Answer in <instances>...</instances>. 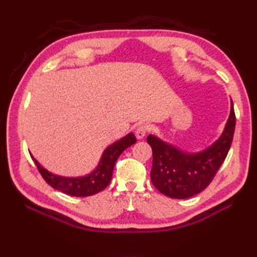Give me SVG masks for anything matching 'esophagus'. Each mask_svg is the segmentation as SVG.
Listing matches in <instances>:
<instances>
[{
    "label": "esophagus",
    "mask_w": 257,
    "mask_h": 257,
    "mask_svg": "<svg viewBox=\"0 0 257 257\" xmlns=\"http://www.w3.org/2000/svg\"><path fill=\"white\" fill-rule=\"evenodd\" d=\"M149 126L148 125H139L138 127H137V130H136V137L138 138V139H143L147 134H148V132H149Z\"/></svg>",
    "instance_id": "obj_1"
}]
</instances>
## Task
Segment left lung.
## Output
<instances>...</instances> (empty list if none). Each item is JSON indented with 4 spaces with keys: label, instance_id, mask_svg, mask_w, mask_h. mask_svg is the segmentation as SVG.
Returning <instances> with one entry per match:
<instances>
[{
    "label": "left lung",
    "instance_id": "obj_1",
    "mask_svg": "<svg viewBox=\"0 0 257 257\" xmlns=\"http://www.w3.org/2000/svg\"><path fill=\"white\" fill-rule=\"evenodd\" d=\"M236 115L231 109L226 127L217 142L205 151L188 154L149 135L147 142L152 148V184L164 195L184 199L204 191L212 182L217 170L227 157L234 137Z\"/></svg>",
    "mask_w": 257,
    "mask_h": 257
}]
</instances>
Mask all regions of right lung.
Masks as SVG:
<instances>
[{"instance_id": "obj_1", "label": "right lung", "mask_w": 257, "mask_h": 257, "mask_svg": "<svg viewBox=\"0 0 257 257\" xmlns=\"http://www.w3.org/2000/svg\"><path fill=\"white\" fill-rule=\"evenodd\" d=\"M136 143V137L134 134H128L124 138L120 139L109 146L104 151L102 160H100L97 168L90 175L81 178H64L50 174L48 170L43 168L32 155L31 158L34 161L38 172L42 175L44 180L47 182L51 188L63 192L67 195L76 197H87L94 195V194L106 189L110 183L112 178V170L116 160L120 154L126 149L127 147Z\"/></svg>"}]
</instances>
